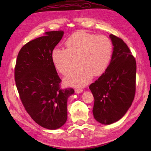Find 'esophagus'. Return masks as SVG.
Masks as SVG:
<instances>
[{"label":"esophagus","instance_id":"esophagus-1","mask_svg":"<svg viewBox=\"0 0 151 151\" xmlns=\"http://www.w3.org/2000/svg\"><path fill=\"white\" fill-rule=\"evenodd\" d=\"M75 92L76 93H82L83 92V89H81V88H78V89H75Z\"/></svg>","mask_w":151,"mask_h":151}]
</instances>
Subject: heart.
<instances>
[{
  "instance_id": "1",
  "label": "heart",
  "mask_w": 151,
  "mask_h": 151,
  "mask_svg": "<svg viewBox=\"0 0 151 151\" xmlns=\"http://www.w3.org/2000/svg\"><path fill=\"white\" fill-rule=\"evenodd\" d=\"M67 48H54L52 58L54 65L62 74H69L78 60L79 68L65 80L73 86H84L106 70L111 61L113 43L105 36H97L79 31L72 34L65 42Z\"/></svg>"
}]
</instances>
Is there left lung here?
Here are the masks:
<instances>
[{
    "label": "left lung",
    "mask_w": 151,
    "mask_h": 151,
    "mask_svg": "<svg viewBox=\"0 0 151 151\" xmlns=\"http://www.w3.org/2000/svg\"><path fill=\"white\" fill-rule=\"evenodd\" d=\"M113 45L106 70L89 86L94 98L95 120L104 125L119 120L131 106L135 94L136 61L129 48L117 36L110 35Z\"/></svg>",
    "instance_id": "obj_1"
}]
</instances>
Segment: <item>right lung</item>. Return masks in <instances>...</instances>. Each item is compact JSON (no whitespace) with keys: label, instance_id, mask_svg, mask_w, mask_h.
<instances>
[{"label":"right lung","instance_id":"1","mask_svg":"<svg viewBox=\"0 0 151 151\" xmlns=\"http://www.w3.org/2000/svg\"><path fill=\"white\" fill-rule=\"evenodd\" d=\"M62 31H48L30 41L17 55L14 70L16 85L23 106L41 127L56 130L67 119V99L72 88L62 89L52 58L61 40Z\"/></svg>","mask_w":151,"mask_h":151}]
</instances>
